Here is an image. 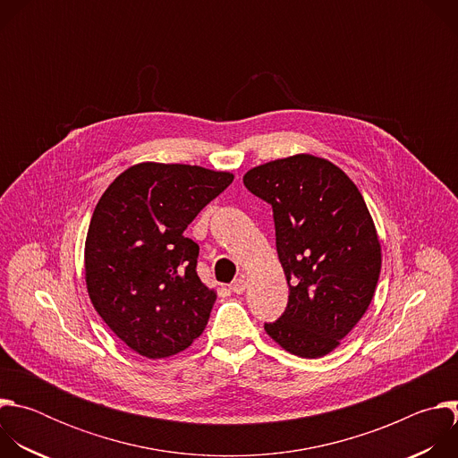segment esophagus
Here are the masks:
<instances>
[{"label":"esophagus","mask_w":458,"mask_h":458,"mask_svg":"<svg viewBox=\"0 0 458 458\" xmlns=\"http://www.w3.org/2000/svg\"><path fill=\"white\" fill-rule=\"evenodd\" d=\"M230 290H232L233 293H242V292L246 290V281H244V277L235 279V281L230 284Z\"/></svg>","instance_id":"1"}]
</instances>
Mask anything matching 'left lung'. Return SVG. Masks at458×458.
Returning a JSON list of instances; mask_svg holds the SVG:
<instances>
[{
    "label": "left lung",
    "instance_id": "left-lung-1",
    "mask_svg": "<svg viewBox=\"0 0 458 458\" xmlns=\"http://www.w3.org/2000/svg\"><path fill=\"white\" fill-rule=\"evenodd\" d=\"M242 182L272 205L290 288L284 313L265 324L267 334L304 359L330 353L366 313L380 274V242L359 188L310 154L255 166Z\"/></svg>",
    "mask_w": 458,
    "mask_h": 458
}]
</instances>
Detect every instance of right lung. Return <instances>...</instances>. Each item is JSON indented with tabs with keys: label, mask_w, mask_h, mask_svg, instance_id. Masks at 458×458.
I'll list each match as a JSON object with an SVG mask.
<instances>
[{
	"label": "right lung",
	"mask_w": 458,
	"mask_h": 458,
	"mask_svg": "<svg viewBox=\"0 0 458 458\" xmlns=\"http://www.w3.org/2000/svg\"><path fill=\"white\" fill-rule=\"evenodd\" d=\"M232 181L203 166L140 163L101 195L85 242L87 290L140 355H175L207 328L217 295L201 283L199 246L184 230Z\"/></svg>",
	"instance_id": "right-lung-1"
}]
</instances>
